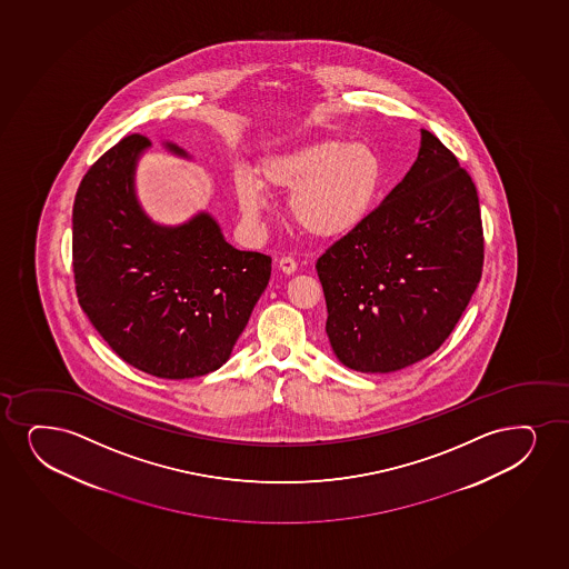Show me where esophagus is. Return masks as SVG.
I'll return each instance as SVG.
<instances>
[{"instance_id": "esophagus-1", "label": "esophagus", "mask_w": 569, "mask_h": 569, "mask_svg": "<svg viewBox=\"0 0 569 569\" xmlns=\"http://www.w3.org/2000/svg\"><path fill=\"white\" fill-rule=\"evenodd\" d=\"M278 267H280L281 272L283 274H293L295 270H297V262L291 257H281L278 260Z\"/></svg>"}]
</instances>
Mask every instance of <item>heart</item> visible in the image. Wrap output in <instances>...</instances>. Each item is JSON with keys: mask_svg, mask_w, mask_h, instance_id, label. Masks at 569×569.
<instances>
[{"mask_svg": "<svg viewBox=\"0 0 569 569\" xmlns=\"http://www.w3.org/2000/svg\"><path fill=\"white\" fill-rule=\"evenodd\" d=\"M386 186L379 154L365 143L322 140L270 157L254 176H236L239 209L249 224L267 211V190L291 193L289 214L312 238H341L373 211Z\"/></svg>", "mask_w": 569, "mask_h": 569, "instance_id": "b5f03b06", "label": "heart"}]
</instances>
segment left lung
Here are the masks:
<instances>
[{
    "label": "left lung",
    "mask_w": 569,
    "mask_h": 569,
    "mask_svg": "<svg viewBox=\"0 0 569 569\" xmlns=\"http://www.w3.org/2000/svg\"><path fill=\"white\" fill-rule=\"evenodd\" d=\"M483 251L476 183L421 130L405 180L316 260L337 358L387 373L436 352L481 280Z\"/></svg>",
    "instance_id": "obj_1"
}]
</instances>
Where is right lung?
Instances as JSON below:
<instances>
[{"label": "right lung", "mask_w": 569, "mask_h": 569, "mask_svg": "<svg viewBox=\"0 0 569 569\" xmlns=\"http://www.w3.org/2000/svg\"><path fill=\"white\" fill-rule=\"evenodd\" d=\"M149 143L141 133L122 138L78 186V302L128 365L157 378H197L230 358L267 289L272 259L230 246L207 212L178 228L153 224L133 196L136 161Z\"/></svg>", "instance_id": "obj_1"}]
</instances>
